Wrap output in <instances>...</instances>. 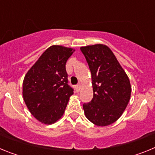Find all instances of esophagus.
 Here are the masks:
<instances>
[{
  "label": "esophagus",
  "mask_w": 155,
  "mask_h": 155,
  "mask_svg": "<svg viewBox=\"0 0 155 155\" xmlns=\"http://www.w3.org/2000/svg\"><path fill=\"white\" fill-rule=\"evenodd\" d=\"M80 87H81V86L79 85V84H78V85L75 86V90H76V91H80Z\"/></svg>",
  "instance_id": "34e87169"
}]
</instances>
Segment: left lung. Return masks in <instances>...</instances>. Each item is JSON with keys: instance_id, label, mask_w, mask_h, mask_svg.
<instances>
[{"instance_id": "left-lung-1", "label": "left lung", "mask_w": 155, "mask_h": 155, "mask_svg": "<svg viewBox=\"0 0 155 155\" xmlns=\"http://www.w3.org/2000/svg\"><path fill=\"white\" fill-rule=\"evenodd\" d=\"M81 51L89 67L93 87V98L83 104L84 114L95 125H110L121 116L130 101V80L108 46H84Z\"/></svg>"}]
</instances>
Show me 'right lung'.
Segmentation results:
<instances>
[{
	"mask_svg": "<svg viewBox=\"0 0 155 155\" xmlns=\"http://www.w3.org/2000/svg\"><path fill=\"white\" fill-rule=\"evenodd\" d=\"M73 52L71 48L50 46L25 76L24 101L31 115L42 124H54L61 119L74 94L66 71V63Z\"/></svg>",
	"mask_w": 155,
	"mask_h": 155,
	"instance_id": "1",
	"label": "right lung"
}]
</instances>
